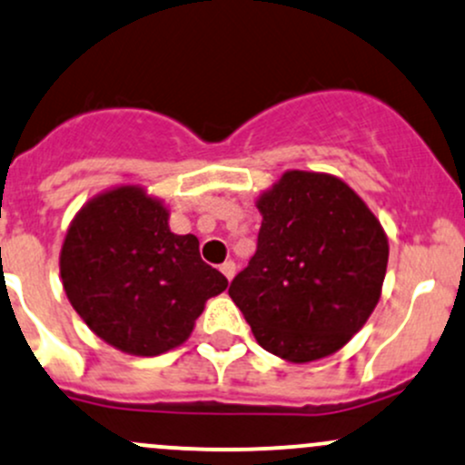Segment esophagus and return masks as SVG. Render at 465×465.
<instances>
[{
  "mask_svg": "<svg viewBox=\"0 0 465 465\" xmlns=\"http://www.w3.org/2000/svg\"><path fill=\"white\" fill-rule=\"evenodd\" d=\"M221 272L227 280H233V275H236V262H233V260H227V262L221 264Z\"/></svg>",
  "mask_w": 465,
  "mask_h": 465,
  "instance_id": "esophagus-1",
  "label": "esophagus"
}]
</instances>
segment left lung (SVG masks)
<instances>
[{
  "label": "left lung",
  "mask_w": 465,
  "mask_h": 465,
  "mask_svg": "<svg viewBox=\"0 0 465 465\" xmlns=\"http://www.w3.org/2000/svg\"><path fill=\"white\" fill-rule=\"evenodd\" d=\"M262 224L229 295L264 351L291 364L338 353L381 298L389 238L344 181L289 170L256 198Z\"/></svg>",
  "instance_id": "obj_1"
}]
</instances>
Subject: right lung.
<instances>
[{"mask_svg": "<svg viewBox=\"0 0 465 465\" xmlns=\"http://www.w3.org/2000/svg\"><path fill=\"white\" fill-rule=\"evenodd\" d=\"M59 272L92 333L136 357L181 346L229 284L203 262L198 238L172 232L170 207L141 185L110 187L74 213Z\"/></svg>", "mask_w": 465, "mask_h": 465, "instance_id": "add662e5", "label": "right lung"}]
</instances>
